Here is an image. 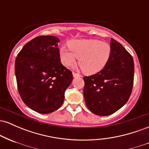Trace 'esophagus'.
<instances>
[{
  "instance_id": "obj_1",
  "label": "esophagus",
  "mask_w": 149,
  "mask_h": 149,
  "mask_svg": "<svg viewBox=\"0 0 149 149\" xmlns=\"http://www.w3.org/2000/svg\"><path fill=\"white\" fill-rule=\"evenodd\" d=\"M73 78H78V77H80L81 76H80L79 73L73 72Z\"/></svg>"
}]
</instances>
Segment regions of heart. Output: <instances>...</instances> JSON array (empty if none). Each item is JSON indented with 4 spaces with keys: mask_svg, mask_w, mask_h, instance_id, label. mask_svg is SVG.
Returning <instances> with one entry per match:
<instances>
[{
    "mask_svg": "<svg viewBox=\"0 0 149 149\" xmlns=\"http://www.w3.org/2000/svg\"><path fill=\"white\" fill-rule=\"evenodd\" d=\"M67 47L59 49L61 61L66 66H71L78 58V64L85 74L100 72L107 64L111 54L110 44L95 39L72 40Z\"/></svg>",
    "mask_w": 149,
    "mask_h": 149,
    "instance_id": "heart-1",
    "label": "heart"
}]
</instances>
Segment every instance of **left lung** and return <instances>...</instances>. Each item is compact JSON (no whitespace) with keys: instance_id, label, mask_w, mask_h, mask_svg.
Listing matches in <instances>:
<instances>
[{"instance_id":"1","label":"left lung","mask_w":149,"mask_h":149,"mask_svg":"<svg viewBox=\"0 0 149 149\" xmlns=\"http://www.w3.org/2000/svg\"><path fill=\"white\" fill-rule=\"evenodd\" d=\"M111 54L100 72L85 76L83 95L90 111L98 116L113 113L127 103L133 87L134 65L131 54L111 38Z\"/></svg>"}]
</instances>
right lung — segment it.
I'll return each mask as SVG.
<instances>
[{
    "label": "right lung",
    "mask_w": 149,
    "mask_h": 149,
    "mask_svg": "<svg viewBox=\"0 0 149 149\" xmlns=\"http://www.w3.org/2000/svg\"><path fill=\"white\" fill-rule=\"evenodd\" d=\"M57 37L41 36L24 46L15 59L18 91L26 105L42 114L62 105L64 92L73 80L61 63Z\"/></svg>",
    "instance_id": "add662e5"
}]
</instances>
